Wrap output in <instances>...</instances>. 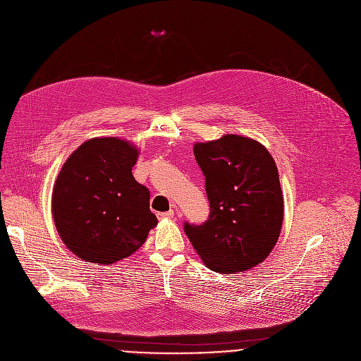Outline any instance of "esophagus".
Here are the masks:
<instances>
[{
	"mask_svg": "<svg viewBox=\"0 0 361 361\" xmlns=\"http://www.w3.org/2000/svg\"><path fill=\"white\" fill-rule=\"evenodd\" d=\"M157 217H159V220L173 219V217H174V212H173V210H170V212H164V213H157Z\"/></svg>",
	"mask_w": 361,
	"mask_h": 361,
	"instance_id": "esophagus-1",
	"label": "esophagus"
}]
</instances>
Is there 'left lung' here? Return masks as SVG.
<instances>
[{"label": "left lung", "instance_id": "8db88e82", "mask_svg": "<svg viewBox=\"0 0 361 361\" xmlns=\"http://www.w3.org/2000/svg\"><path fill=\"white\" fill-rule=\"evenodd\" d=\"M205 177L209 220L184 224L194 250L210 270L237 274L267 259L284 216L279 170L267 148L248 137L226 134L194 144Z\"/></svg>", "mask_w": 361, "mask_h": 361}]
</instances>
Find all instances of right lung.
I'll return each mask as SVG.
<instances>
[{"label":"right lung","instance_id":"obj_1","mask_svg":"<svg viewBox=\"0 0 361 361\" xmlns=\"http://www.w3.org/2000/svg\"><path fill=\"white\" fill-rule=\"evenodd\" d=\"M138 148L91 138L67 159L53 188V219L67 248L88 263L113 264L135 252L157 226L149 191L133 177Z\"/></svg>","mask_w":361,"mask_h":361}]
</instances>
